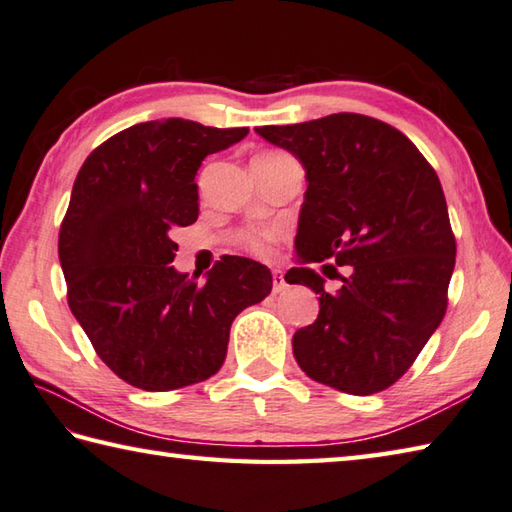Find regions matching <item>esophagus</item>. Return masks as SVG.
<instances>
[{"label":"esophagus","mask_w":512,"mask_h":512,"mask_svg":"<svg viewBox=\"0 0 512 512\" xmlns=\"http://www.w3.org/2000/svg\"><path fill=\"white\" fill-rule=\"evenodd\" d=\"M286 290V279L282 270H273V293H282Z\"/></svg>","instance_id":"obj_1"}]
</instances>
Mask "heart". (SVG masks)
<instances>
[{
	"label": "heart",
	"instance_id": "b5f03b06",
	"mask_svg": "<svg viewBox=\"0 0 512 512\" xmlns=\"http://www.w3.org/2000/svg\"><path fill=\"white\" fill-rule=\"evenodd\" d=\"M266 155H279V153H266ZM270 239H273V233H259V235H255L253 239H250V246H253L257 253H268V242Z\"/></svg>",
	"mask_w": 512,
	"mask_h": 512
}]
</instances>
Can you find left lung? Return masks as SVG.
I'll use <instances>...</instances> for the list:
<instances>
[{"instance_id": "8db88e82", "label": "left lung", "mask_w": 512, "mask_h": 512, "mask_svg": "<svg viewBox=\"0 0 512 512\" xmlns=\"http://www.w3.org/2000/svg\"><path fill=\"white\" fill-rule=\"evenodd\" d=\"M255 133L306 170L299 268L286 277L319 293V315L293 335L297 364L342 393H379L406 373L446 313L457 248L439 177L406 135L366 115ZM324 258L351 266L335 294L303 266ZM322 270L330 277L335 266Z\"/></svg>"}]
</instances>
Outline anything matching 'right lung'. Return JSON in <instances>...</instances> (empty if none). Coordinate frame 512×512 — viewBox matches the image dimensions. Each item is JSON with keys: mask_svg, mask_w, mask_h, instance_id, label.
I'll return each instance as SVG.
<instances>
[{"mask_svg": "<svg viewBox=\"0 0 512 512\" xmlns=\"http://www.w3.org/2000/svg\"><path fill=\"white\" fill-rule=\"evenodd\" d=\"M246 135L155 119L106 139L79 168L59 228L68 306L99 359L130 386L164 393L215 375L233 319L273 288L270 270L248 257H224L206 284L170 266V233L197 222L204 157Z\"/></svg>", "mask_w": 512, "mask_h": 512, "instance_id": "obj_1", "label": "right lung"}]
</instances>
